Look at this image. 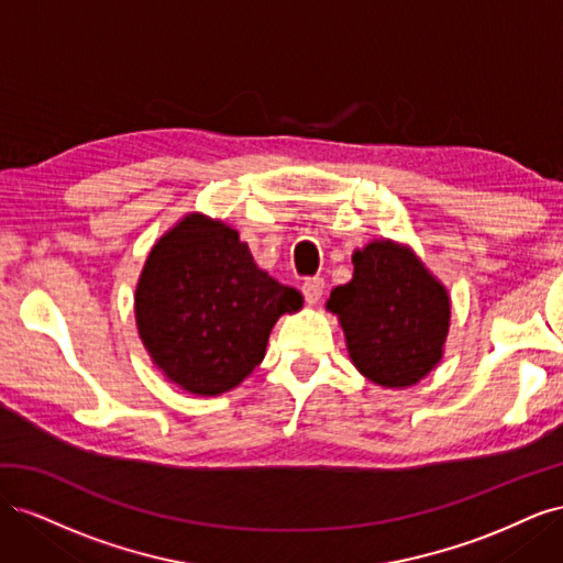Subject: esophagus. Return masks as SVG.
I'll return each mask as SVG.
<instances>
[{
  "label": "esophagus",
  "instance_id": "esophagus-1",
  "mask_svg": "<svg viewBox=\"0 0 563 563\" xmlns=\"http://www.w3.org/2000/svg\"><path fill=\"white\" fill-rule=\"evenodd\" d=\"M323 288H327V284H323L321 277H312V279H305L302 282V296L305 300H308L310 305H317L323 296Z\"/></svg>",
  "mask_w": 563,
  "mask_h": 563
}]
</instances>
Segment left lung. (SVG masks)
<instances>
[{"label": "left lung", "instance_id": "8db88e82", "mask_svg": "<svg viewBox=\"0 0 563 563\" xmlns=\"http://www.w3.org/2000/svg\"><path fill=\"white\" fill-rule=\"evenodd\" d=\"M352 279L335 286L338 317L354 368L380 387L420 383L444 356L451 296L408 244L373 240L352 253Z\"/></svg>", "mask_w": 563, "mask_h": 563}]
</instances>
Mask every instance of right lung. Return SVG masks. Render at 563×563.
I'll use <instances>...</instances> for the list:
<instances>
[{"instance_id":"1","label":"right lung","mask_w":563,"mask_h":563,"mask_svg":"<svg viewBox=\"0 0 563 563\" xmlns=\"http://www.w3.org/2000/svg\"><path fill=\"white\" fill-rule=\"evenodd\" d=\"M300 308V291L255 265L240 232L199 211L150 249L133 296L152 364L197 397H218L249 378L277 319Z\"/></svg>"}]
</instances>
